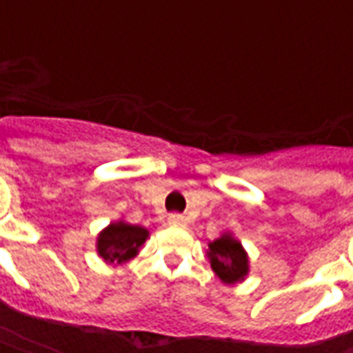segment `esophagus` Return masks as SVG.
<instances>
[{
	"label": "esophagus",
	"mask_w": 353,
	"mask_h": 353,
	"mask_svg": "<svg viewBox=\"0 0 353 353\" xmlns=\"http://www.w3.org/2000/svg\"><path fill=\"white\" fill-rule=\"evenodd\" d=\"M168 223L170 225H174V227H183L185 225V217L179 214H172L168 217Z\"/></svg>",
	"instance_id": "esophagus-1"
}]
</instances>
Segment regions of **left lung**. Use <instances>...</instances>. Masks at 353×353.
<instances>
[{
    "label": "left lung",
    "instance_id": "8db88e82",
    "mask_svg": "<svg viewBox=\"0 0 353 353\" xmlns=\"http://www.w3.org/2000/svg\"><path fill=\"white\" fill-rule=\"evenodd\" d=\"M212 268L225 283H234L248 274V255L234 238L221 236L210 244Z\"/></svg>",
    "mask_w": 353,
    "mask_h": 353
}]
</instances>
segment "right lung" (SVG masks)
Here are the masks:
<instances>
[{"mask_svg": "<svg viewBox=\"0 0 353 353\" xmlns=\"http://www.w3.org/2000/svg\"><path fill=\"white\" fill-rule=\"evenodd\" d=\"M147 238V230L138 225L113 223L98 238V253L108 263H124L132 259Z\"/></svg>", "mask_w": 353, "mask_h": 353, "instance_id": "right-lung-1", "label": "right lung"}]
</instances>
